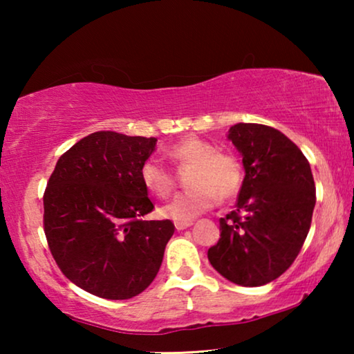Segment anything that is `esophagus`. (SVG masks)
Instances as JSON below:
<instances>
[{
    "label": "esophagus",
    "instance_id": "obj_1",
    "mask_svg": "<svg viewBox=\"0 0 354 354\" xmlns=\"http://www.w3.org/2000/svg\"><path fill=\"white\" fill-rule=\"evenodd\" d=\"M174 225H176L177 230H183L187 229V227H190L192 222H174Z\"/></svg>",
    "mask_w": 354,
    "mask_h": 354
}]
</instances>
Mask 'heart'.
<instances>
[{
	"label": "heart",
	"instance_id": "obj_1",
	"mask_svg": "<svg viewBox=\"0 0 354 354\" xmlns=\"http://www.w3.org/2000/svg\"><path fill=\"white\" fill-rule=\"evenodd\" d=\"M167 156L180 166L193 164L188 177V185L193 188L164 205L159 211L164 217L177 222H190L214 207L219 196L222 200H230L240 192L243 169L239 159L229 153L216 151V148L205 140L183 138L167 149ZM140 180L158 198H167L176 185L172 172L154 158L142 164Z\"/></svg>",
	"mask_w": 354,
	"mask_h": 354
}]
</instances>
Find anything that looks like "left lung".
I'll list each match as a JSON object with an SVG mask.
<instances>
[{
  "mask_svg": "<svg viewBox=\"0 0 354 354\" xmlns=\"http://www.w3.org/2000/svg\"><path fill=\"white\" fill-rule=\"evenodd\" d=\"M229 138L243 156L245 178L207 259L230 282L259 287L280 277L301 251L316 187L308 159L280 130L235 124Z\"/></svg>",
  "mask_w": 354,
  "mask_h": 354,
  "instance_id": "left-lung-1",
  "label": "left lung"
}]
</instances>
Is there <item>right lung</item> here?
Returning a JSON list of instances; mask_svg holds the SVG:
<instances>
[{"label":"right lung","instance_id":"obj_1","mask_svg":"<svg viewBox=\"0 0 354 354\" xmlns=\"http://www.w3.org/2000/svg\"><path fill=\"white\" fill-rule=\"evenodd\" d=\"M154 137L95 132L57 159L43 195V229L61 272L85 292L129 299L161 268L174 224L145 221L154 209L140 180Z\"/></svg>","mask_w":354,"mask_h":354}]
</instances>
